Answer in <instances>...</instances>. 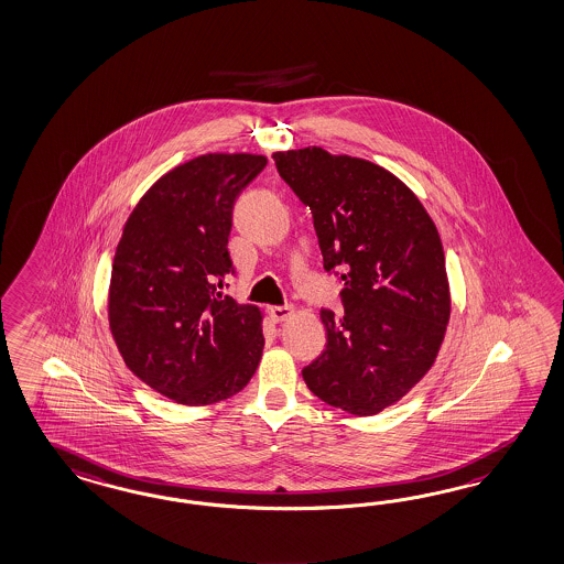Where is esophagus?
Returning a JSON list of instances; mask_svg holds the SVG:
<instances>
[{
  "mask_svg": "<svg viewBox=\"0 0 564 564\" xmlns=\"http://www.w3.org/2000/svg\"><path fill=\"white\" fill-rule=\"evenodd\" d=\"M290 315H292V306L290 305L270 306V317H272V322H284V319H289Z\"/></svg>",
  "mask_w": 564,
  "mask_h": 564,
  "instance_id": "34e87169",
  "label": "esophagus"
}]
</instances>
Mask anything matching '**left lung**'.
Listing matches in <instances>:
<instances>
[{
	"instance_id": "1",
	"label": "left lung",
	"mask_w": 564,
	"mask_h": 564,
	"mask_svg": "<svg viewBox=\"0 0 564 564\" xmlns=\"http://www.w3.org/2000/svg\"><path fill=\"white\" fill-rule=\"evenodd\" d=\"M313 214L323 270L344 311L322 308L327 344L303 369L306 387L356 416L398 402L435 362L449 322L441 237L419 197L389 171L322 148L274 154Z\"/></svg>"
}]
</instances>
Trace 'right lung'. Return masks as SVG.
<instances>
[{"mask_svg":"<svg viewBox=\"0 0 564 564\" xmlns=\"http://www.w3.org/2000/svg\"><path fill=\"white\" fill-rule=\"evenodd\" d=\"M256 154H206L159 178L117 245L109 323L133 375L169 400L218 402L241 391L263 352L258 306L225 290L232 208L265 169Z\"/></svg>","mask_w":564,"mask_h":564,"instance_id":"add662e5","label":"right lung"}]
</instances>
